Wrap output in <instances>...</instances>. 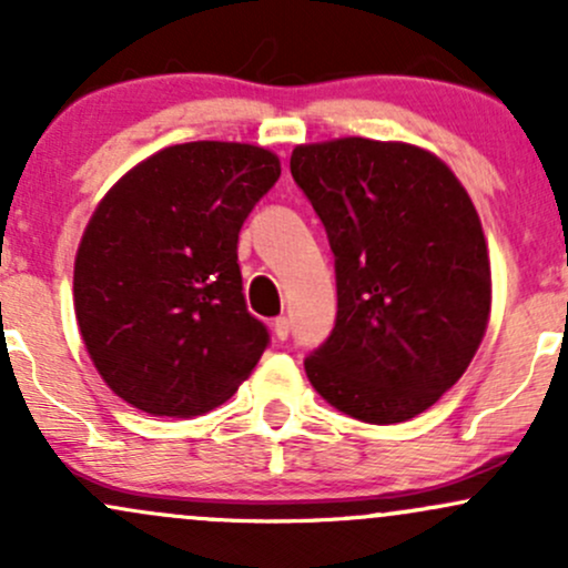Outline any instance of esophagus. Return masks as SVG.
I'll return each instance as SVG.
<instances>
[{
  "label": "esophagus",
  "mask_w": 568,
  "mask_h": 568,
  "mask_svg": "<svg viewBox=\"0 0 568 568\" xmlns=\"http://www.w3.org/2000/svg\"><path fill=\"white\" fill-rule=\"evenodd\" d=\"M272 331H275V336L280 338V342H285V338L291 336V323H288V317H277V321L272 323Z\"/></svg>",
  "instance_id": "obj_1"
}]
</instances>
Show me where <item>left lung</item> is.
I'll return each instance as SVG.
<instances>
[{
	"label": "left lung",
	"mask_w": 568,
	"mask_h": 568,
	"mask_svg": "<svg viewBox=\"0 0 568 568\" xmlns=\"http://www.w3.org/2000/svg\"><path fill=\"white\" fill-rule=\"evenodd\" d=\"M291 175L336 266V325L304 361L312 387L368 425L414 419L486 334L491 264L470 194L446 162L397 141L304 143Z\"/></svg>",
	"instance_id": "left-lung-1"
}]
</instances>
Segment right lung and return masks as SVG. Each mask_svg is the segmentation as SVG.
I'll use <instances>...</instances> for the list:
<instances>
[{
    "label": "right lung",
    "instance_id": "1",
    "mask_svg": "<svg viewBox=\"0 0 568 568\" xmlns=\"http://www.w3.org/2000/svg\"><path fill=\"white\" fill-rule=\"evenodd\" d=\"M262 146L162 149L98 202L74 262V312L114 395L152 416L205 414L237 393L270 344L247 312L237 237L275 186Z\"/></svg>",
    "mask_w": 568,
    "mask_h": 568
}]
</instances>
